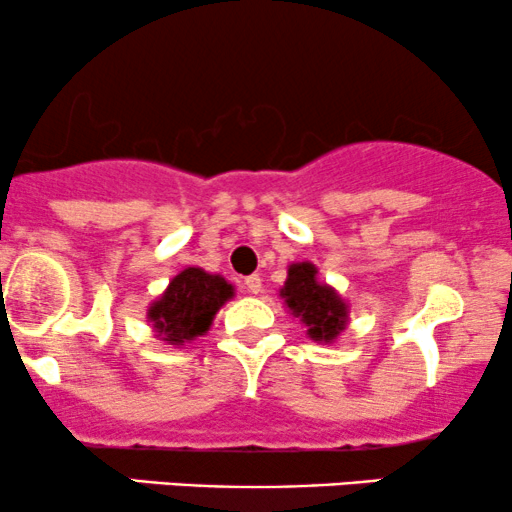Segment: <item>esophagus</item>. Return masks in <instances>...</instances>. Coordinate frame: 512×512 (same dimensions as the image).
Instances as JSON below:
<instances>
[{
	"instance_id": "obj_1",
	"label": "esophagus",
	"mask_w": 512,
	"mask_h": 512,
	"mask_svg": "<svg viewBox=\"0 0 512 512\" xmlns=\"http://www.w3.org/2000/svg\"><path fill=\"white\" fill-rule=\"evenodd\" d=\"M245 289L250 293H260L262 291V279L257 274H250L248 279H245Z\"/></svg>"
}]
</instances>
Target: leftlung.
<instances>
[{
    "instance_id": "8db88e82",
    "label": "left lung",
    "mask_w": 512,
    "mask_h": 512,
    "mask_svg": "<svg viewBox=\"0 0 512 512\" xmlns=\"http://www.w3.org/2000/svg\"><path fill=\"white\" fill-rule=\"evenodd\" d=\"M317 269L310 262L291 264L289 279L281 289L286 305L308 327V334L317 342H330L344 330L346 305L330 286L317 284Z\"/></svg>"
}]
</instances>
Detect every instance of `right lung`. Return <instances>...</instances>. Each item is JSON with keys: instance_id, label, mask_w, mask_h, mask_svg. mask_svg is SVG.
<instances>
[{"instance_id": "obj_1", "label": "right lung", "mask_w": 512, "mask_h": 512, "mask_svg": "<svg viewBox=\"0 0 512 512\" xmlns=\"http://www.w3.org/2000/svg\"><path fill=\"white\" fill-rule=\"evenodd\" d=\"M231 296L233 289L231 284H226V279L197 267H187L151 305L149 317L166 342L182 344L185 339L207 332L216 310Z\"/></svg>"}]
</instances>
